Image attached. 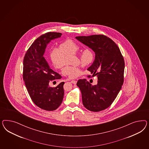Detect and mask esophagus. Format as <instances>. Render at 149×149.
<instances>
[{
	"label": "esophagus",
	"instance_id": "34e87169",
	"mask_svg": "<svg viewBox=\"0 0 149 149\" xmlns=\"http://www.w3.org/2000/svg\"><path fill=\"white\" fill-rule=\"evenodd\" d=\"M70 82L72 83L73 84H74V85H76V84H77V81H75V80H72V81H70Z\"/></svg>",
	"mask_w": 149,
	"mask_h": 149
}]
</instances>
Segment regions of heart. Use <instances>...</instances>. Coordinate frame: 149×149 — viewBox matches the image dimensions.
Here are the masks:
<instances>
[{
	"mask_svg": "<svg viewBox=\"0 0 149 149\" xmlns=\"http://www.w3.org/2000/svg\"><path fill=\"white\" fill-rule=\"evenodd\" d=\"M80 47L72 40L67 39L61 42L58 47H52L49 52V57L52 64L55 68L64 67L62 69L64 74L68 75L71 79L77 78L82 75L81 69L77 67L67 65L70 63V55L77 54ZM80 63L83 67H86L91 63L93 59V54L90 50H84L80 57Z\"/></svg>",
	"mask_w": 149,
	"mask_h": 149,
	"instance_id": "b5f03b06",
	"label": "heart"
}]
</instances>
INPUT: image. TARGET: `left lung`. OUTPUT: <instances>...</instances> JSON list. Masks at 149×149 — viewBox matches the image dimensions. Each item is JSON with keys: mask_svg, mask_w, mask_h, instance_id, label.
Segmentation results:
<instances>
[{"mask_svg": "<svg viewBox=\"0 0 149 149\" xmlns=\"http://www.w3.org/2000/svg\"><path fill=\"white\" fill-rule=\"evenodd\" d=\"M61 36L60 33L48 32L39 36L27 50L23 59V78L28 92L36 106L47 111L55 110L63 101L64 82L50 87V81L62 77L50 68L44 57L48 44Z\"/></svg>", "mask_w": 149, "mask_h": 149, "instance_id": "8db88e82", "label": "left lung"}]
</instances>
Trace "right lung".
I'll list each match as a JSON object with an SVG mask.
<instances>
[{
  "instance_id": "obj_1",
  "label": "right lung",
  "mask_w": 149,
  "mask_h": 149,
  "mask_svg": "<svg viewBox=\"0 0 149 149\" xmlns=\"http://www.w3.org/2000/svg\"><path fill=\"white\" fill-rule=\"evenodd\" d=\"M75 38L95 52V61L87 70L98 78L97 84L95 85H92L85 79L77 81L82 103L91 111H102L111 105L121 89L124 59L117 45L104 35Z\"/></svg>"
}]
</instances>
